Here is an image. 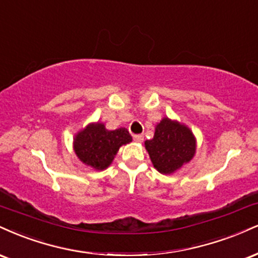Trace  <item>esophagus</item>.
<instances>
[{"instance_id": "esophagus-1", "label": "esophagus", "mask_w": 258, "mask_h": 258, "mask_svg": "<svg viewBox=\"0 0 258 258\" xmlns=\"http://www.w3.org/2000/svg\"><path fill=\"white\" fill-rule=\"evenodd\" d=\"M133 139H135V142L142 143L143 141H144V137H143V135H135L133 136Z\"/></svg>"}]
</instances>
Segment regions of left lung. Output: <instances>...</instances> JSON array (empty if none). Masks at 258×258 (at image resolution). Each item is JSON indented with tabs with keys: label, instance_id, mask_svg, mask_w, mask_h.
Returning a JSON list of instances; mask_svg holds the SVG:
<instances>
[{
	"label": "left lung",
	"instance_id": "1",
	"mask_svg": "<svg viewBox=\"0 0 258 258\" xmlns=\"http://www.w3.org/2000/svg\"><path fill=\"white\" fill-rule=\"evenodd\" d=\"M151 162L161 174H173L196 155L197 142L184 123L163 117L155 127L154 138L145 141Z\"/></svg>",
	"mask_w": 258,
	"mask_h": 258
}]
</instances>
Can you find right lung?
I'll return each mask as SVG.
<instances>
[{"label":"right lung","mask_w":258,"mask_h":258,"mask_svg":"<svg viewBox=\"0 0 258 258\" xmlns=\"http://www.w3.org/2000/svg\"><path fill=\"white\" fill-rule=\"evenodd\" d=\"M132 142L125 127L110 131L103 122H91L74 136L73 150L77 157L96 170L107 169L122 145Z\"/></svg>","instance_id":"add662e5"}]
</instances>
